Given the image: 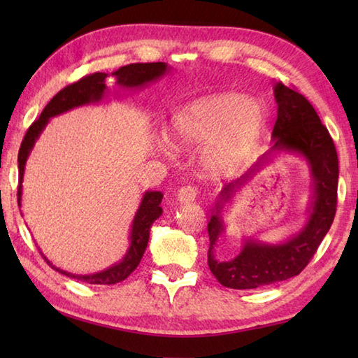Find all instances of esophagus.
<instances>
[{
	"label": "esophagus",
	"instance_id": "34e87169",
	"mask_svg": "<svg viewBox=\"0 0 358 358\" xmlns=\"http://www.w3.org/2000/svg\"><path fill=\"white\" fill-rule=\"evenodd\" d=\"M196 194H199V191H196L195 186H183L178 189L177 200L180 203H191L196 199Z\"/></svg>",
	"mask_w": 358,
	"mask_h": 358
}]
</instances>
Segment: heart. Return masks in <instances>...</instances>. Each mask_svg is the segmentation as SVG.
<instances>
[{
	"label": "heart",
	"mask_w": 358,
	"mask_h": 358,
	"mask_svg": "<svg viewBox=\"0 0 358 358\" xmlns=\"http://www.w3.org/2000/svg\"><path fill=\"white\" fill-rule=\"evenodd\" d=\"M266 126V110L260 100L240 92H218L183 106L172 118L175 148L203 150V166L210 173H226L235 169L255 143ZM164 152L173 149L162 138Z\"/></svg>",
	"instance_id": "heart-1"
}]
</instances>
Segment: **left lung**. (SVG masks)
Segmentation results:
<instances>
[{
  "label": "left lung",
  "instance_id": "obj_1",
  "mask_svg": "<svg viewBox=\"0 0 358 358\" xmlns=\"http://www.w3.org/2000/svg\"><path fill=\"white\" fill-rule=\"evenodd\" d=\"M277 101V121L272 131V148L258 158L250 169L218 195L214 215L208 223V264L215 278L226 287L257 289L292 278L306 268L336 217L338 157L334 141L315 109L305 96L286 87L273 86ZM280 151L301 156L308 163L313 178V194L306 226L285 242L263 243L252 238L243 239L241 254L222 262L215 257L217 237L224 231L221 212L233 194Z\"/></svg>",
  "mask_w": 358,
  "mask_h": 358
}]
</instances>
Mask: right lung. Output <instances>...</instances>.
<instances>
[{
    "instance_id": "add662e5",
    "label": "right lung",
    "mask_w": 358,
    "mask_h": 358,
    "mask_svg": "<svg viewBox=\"0 0 358 358\" xmlns=\"http://www.w3.org/2000/svg\"><path fill=\"white\" fill-rule=\"evenodd\" d=\"M171 71V67L166 63H134L120 67L118 71L112 72V78L115 80V85L123 87V89H141L148 86L149 83L157 81L163 78L164 75ZM106 81H108V73L104 72H95L92 75H87V77L81 78L80 81L73 83L71 86H66L64 89L59 90V92L52 98L48 103V106L43 109L40 118L34 121L32 126L27 129L24 135V140L21 143V148L18 152V169H20V181H18V204L21 206V195H22V178H24V169L27 158L32 152L36 140L40 138L41 132L44 127L48 126L49 120L52 117H57L59 113H64L73 108H80V106L92 104L101 101L106 92H108V86H106ZM163 200V194L158 191H148L144 192L141 203L138 209H136V214L132 220L131 226V235H129V240H131V245L123 260L109 266L108 269L95 272V273H87V275H78V273H72L57 268L55 264L49 262V258L45 257L43 252L44 260L48 262L52 269L58 271L66 277H71L75 280L86 281L89 285H115L120 281L126 280L131 273L136 269V266L140 264L144 250L148 248L149 241V232L152 223L163 214V209L159 206V203Z\"/></svg>"
}]
</instances>
